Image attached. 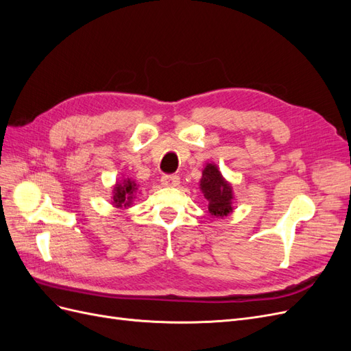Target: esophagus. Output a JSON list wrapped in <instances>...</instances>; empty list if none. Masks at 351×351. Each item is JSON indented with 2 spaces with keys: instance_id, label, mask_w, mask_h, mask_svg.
<instances>
[{
  "instance_id": "esophagus-1",
  "label": "esophagus",
  "mask_w": 351,
  "mask_h": 351,
  "mask_svg": "<svg viewBox=\"0 0 351 351\" xmlns=\"http://www.w3.org/2000/svg\"><path fill=\"white\" fill-rule=\"evenodd\" d=\"M161 183L165 187H176L180 183V177L177 174H165L161 178Z\"/></svg>"
}]
</instances>
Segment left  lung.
<instances>
[{"instance_id": "1", "label": "left lung", "mask_w": 351, "mask_h": 351, "mask_svg": "<svg viewBox=\"0 0 351 351\" xmlns=\"http://www.w3.org/2000/svg\"><path fill=\"white\" fill-rule=\"evenodd\" d=\"M200 189L209 202V212L214 217H224L232 210L231 186L222 178L219 169L214 164H208L202 173Z\"/></svg>"}]
</instances>
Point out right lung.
<instances>
[{"label": "right lung", "mask_w": 351, "mask_h": 351, "mask_svg": "<svg viewBox=\"0 0 351 351\" xmlns=\"http://www.w3.org/2000/svg\"><path fill=\"white\" fill-rule=\"evenodd\" d=\"M137 190V186L132 180H124L123 184H117L114 187V205L117 208H127L132 204L133 195Z\"/></svg>", "instance_id": "obj_1"}]
</instances>
